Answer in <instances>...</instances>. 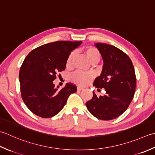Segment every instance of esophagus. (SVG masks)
<instances>
[{
    "label": "esophagus",
    "instance_id": "1",
    "mask_svg": "<svg viewBox=\"0 0 155 155\" xmlns=\"http://www.w3.org/2000/svg\"><path fill=\"white\" fill-rule=\"evenodd\" d=\"M83 89H84V87H81V86H78V87H77L78 91H81V90H82Z\"/></svg>",
    "mask_w": 155,
    "mask_h": 155
}]
</instances>
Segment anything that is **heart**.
<instances>
[{
  "mask_svg": "<svg viewBox=\"0 0 155 155\" xmlns=\"http://www.w3.org/2000/svg\"><path fill=\"white\" fill-rule=\"evenodd\" d=\"M85 54H86L89 61L92 64H96L98 62L101 58V54L96 47L93 46L87 47L84 50ZM74 52L71 53L66 60L65 65L68 68H70L73 64V60L74 58ZM92 74L90 73H86L81 71H75L74 74L71 75V80L75 84L81 86H86L90 82L92 79Z\"/></svg>",
  "mask_w": 155,
  "mask_h": 155,
  "instance_id": "obj_1",
  "label": "heart"
}]
</instances>
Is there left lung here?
Here are the masks:
<instances>
[{
	"label": "left lung",
	"mask_w": 155,
	"mask_h": 155,
	"mask_svg": "<svg viewBox=\"0 0 155 155\" xmlns=\"http://www.w3.org/2000/svg\"><path fill=\"white\" fill-rule=\"evenodd\" d=\"M104 61L102 74L94 80V86L104 88L105 95L93 97L86 105L89 112L103 120L114 119L124 113L134 97L135 71L130 58L122 50L106 43L96 44ZM98 89V90H99Z\"/></svg>",
	"instance_id": "obj_1"
}]
</instances>
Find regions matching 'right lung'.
<instances>
[{
    "label": "right lung",
    "instance_id": "add662e5",
    "mask_svg": "<svg viewBox=\"0 0 155 155\" xmlns=\"http://www.w3.org/2000/svg\"><path fill=\"white\" fill-rule=\"evenodd\" d=\"M81 41H59L45 44L31 51L19 71L21 97L27 107L39 117L48 118L64 108L70 94L77 91L75 85L68 83L59 90L53 81L65 70L66 60Z\"/></svg>",
    "mask_w": 155,
    "mask_h": 155
}]
</instances>
